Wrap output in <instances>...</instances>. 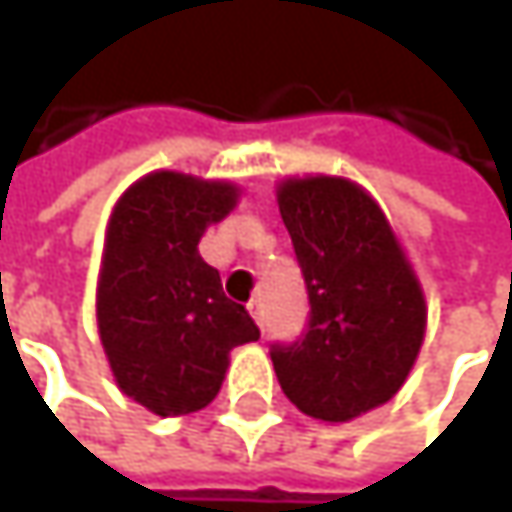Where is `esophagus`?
<instances>
[{"mask_svg":"<svg viewBox=\"0 0 512 512\" xmlns=\"http://www.w3.org/2000/svg\"><path fill=\"white\" fill-rule=\"evenodd\" d=\"M249 314L255 317V323L263 329V302H260V299H252V302H249Z\"/></svg>","mask_w":512,"mask_h":512,"instance_id":"1","label":"esophagus"}]
</instances>
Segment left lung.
<instances>
[{"label": "left lung", "instance_id": "8db88e82", "mask_svg": "<svg viewBox=\"0 0 512 512\" xmlns=\"http://www.w3.org/2000/svg\"><path fill=\"white\" fill-rule=\"evenodd\" d=\"M278 210L308 287V332L272 347L287 400L329 424L388 403L424 344L427 302L382 207L347 177H287Z\"/></svg>", "mask_w": 512, "mask_h": 512}]
</instances>
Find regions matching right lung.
I'll use <instances>...</instances> for the list:
<instances>
[{"mask_svg": "<svg viewBox=\"0 0 512 512\" xmlns=\"http://www.w3.org/2000/svg\"><path fill=\"white\" fill-rule=\"evenodd\" d=\"M228 180L151 171L115 204L97 278V329L118 388L159 418L213 403L231 350L255 320L198 255L204 231L237 207Z\"/></svg>", "mask_w": 512, "mask_h": 512, "instance_id": "add662e5", "label": "right lung"}]
</instances>
